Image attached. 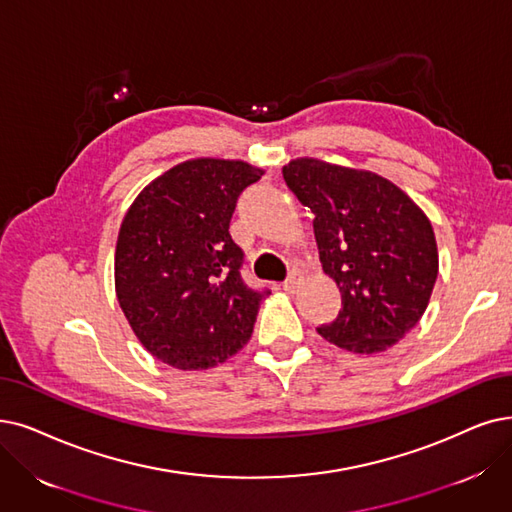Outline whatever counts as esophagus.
<instances>
[{
    "label": "esophagus",
    "instance_id": "1",
    "mask_svg": "<svg viewBox=\"0 0 512 512\" xmlns=\"http://www.w3.org/2000/svg\"><path fill=\"white\" fill-rule=\"evenodd\" d=\"M298 283H300V277H298V273H292L288 279L283 281V290H285V292H296Z\"/></svg>",
    "mask_w": 512,
    "mask_h": 512
}]
</instances>
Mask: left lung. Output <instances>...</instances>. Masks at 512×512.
Instances as JSON below:
<instances>
[{
  "instance_id": "obj_1",
  "label": "left lung",
  "mask_w": 512,
  "mask_h": 512,
  "mask_svg": "<svg viewBox=\"0 0 512 512\" xmlns=\"http://www.w3.org/2000/svg\"><path fill=\"white\" fill-rule=\"evenodd\" d=\"M285 185L315 214L325 275L340 288L338 317L317 332L340 349L382 353L424 315L439 271L431 220L374 172L296 159Z\"/></svg>"
}]
</instances>
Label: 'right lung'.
Listing matches in <instances>:
<instances>
[{"mask_svg": "<svg viewBox=\"0 0 512 512\" xmlns=\"http://www.w3.org/2000/svg\"><path fill=\"white\" fill-rule=\"evenodd\" d=\"M260 176L245 161L191 159L155 178L121 222L117 300L159 361L208 370L250 340L269 290L243 283L229 224L237 197Z\"/></svg>", "mask_w": 512, "mask_h": 512, "instance_id": "obj_1", "label": "right lung"}]
</instances>
